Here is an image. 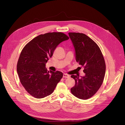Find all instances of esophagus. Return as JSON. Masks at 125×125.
<instances>
[{
  "label": "esophagus",
  "instance_id": "34e87169",
  "mask_svg": "<svg viewBox=\"0 0 125 125\" xmlns=\"http://www.w3.org/2000/svg\"><path fill=\"white\" fill-rule=\"evenodd\" d=\"M69 77H70L69 75H68V74H66V73H63V78H69Z\"/></svg>",
  "mask_w": 125,
  "mask_h": 125
}]
</instances>
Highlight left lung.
Instances as JSON below:
<instances>
[{
  "instance_id": "obj_1",
  "label": "left lung",
  "mask_w": 125,
  "mask_h": 125,
  "mask_svg": "<svg viewBox=\"0 0 125 125\" xmlns=\"http://www.w3.org/2000/svg\"><path fill=\"white\" fill-rule=\"evenodd\" d=\"M75 50V60L83 67L85 75L79 78L71 75L75 85L71 89L74 96L82 100L93 96L103 83L106 65L103 54L96 43L83 33L69 32Z\"/></svg>"
}]
</instances>
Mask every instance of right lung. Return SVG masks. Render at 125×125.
Here are the masks:
<instances>
[{
	"instance_id": "add662e5",
	"label": "right lung",
	"mask_w": 125,
	"mask_h": 125,
	"mask_svg": "<svg viewBox=\"0 0 125 125\" xmlns=\"http://www.w3.org/2000/svg\"><path fill=\"white\" fill-rule=\"evenodd\" d=\"M69 37L62 32L47 33L35 37L22 50L17 63V73L22 85L30 95L42 99L51 95L62 78L59 71L45 67L56 47Z\"/></svg>"
}]
</instances>
